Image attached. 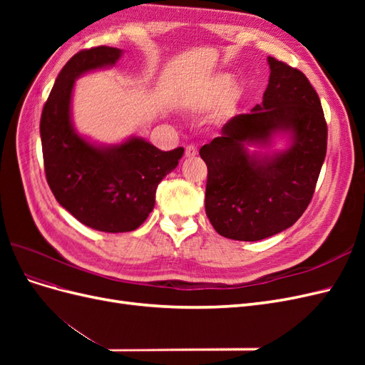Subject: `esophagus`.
Instances as JSON below:
<instances>
[{
    "instance_id": "obj_1",
    "label": "esophagus",
    "mask_w": 365,
    "mask_h": 365,
    "mask_svg": "<svg viewBox=\"0 0 365 365\" xmlns=\"http://www.w3.org/2000/svg\"><path fill=\"white\" fill-rule=\"evenodd\" d=\"M197 155V149L193 145H189L185 148V157L187 158H195Z\"/></svg>"
}]
</instances>
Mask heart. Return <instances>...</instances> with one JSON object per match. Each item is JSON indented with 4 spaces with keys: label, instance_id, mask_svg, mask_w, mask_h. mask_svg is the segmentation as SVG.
I'll use <instances>...</instances> for the list:
<instances>
[{
    "label": "heart",
    "instance_id": "1",
    "mask_svg": "<svg viewBox=\"0 0 365 365\" xmlns=\"http://www.w3.org/2000/svg\"><path fill=\"white\" fill-rule=\"evenodd\" d=\"M231 86H233V77L230 74H219L210 81L202 90L187 98L185 103L195 113L207 111L231 90ZM233 96L236 97V93Z\"/></svg>",
    "mask_w": 365,
    "mask_h": 365
}]
</instances>
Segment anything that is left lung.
<instances>
[{"label":"left lung","mask_w":365,"mask_h":365,"mask_svg":"<svg viewBox=\"0 0 365 365\" xmlns=\"http://www.w3.org/2000/svg\"><path fill=\"white\" fill-rule=\"evenodd\" d=\"M269 82L263 102L228 120L200 150L208 175L205 213L220 236L256 242L292 227L311 202L326 158L327 125L307 77L268 56ZM286 133L290 148L250 153Z\"/></svg>","instance_id":"1"}]
</instances>
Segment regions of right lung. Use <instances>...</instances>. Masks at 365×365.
<instances>
[{
	"label": "right lung",
	"instance_id": "add662e5",
	"mask_svg": "<svg viewBox=\"0 0 365 365\" xmlns=\"http://www.w3.org/2000/svg\"><path fill=\"white\" fill-rule=\"evenodd\" d=\"M120 56V48L106 46L76 53L59 73L41 115L43 169L54 197L79 222L105 233H126L145 222L158 184L184 153L182 148L160 150L140 137L97 146L74 130V81L113 67Z\"/></svg>",
	"mask_w": 365,
	"mask_h": 365
}]
</instances>
